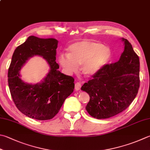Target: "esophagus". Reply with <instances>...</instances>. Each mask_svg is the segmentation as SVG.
Listing matches in <instances>:
<instances>
[{"label": "esophagus", "instance_id": "34e87169", "mask_svg": "<svg viewBox=\"0 0 150 150\" xmlns=\"http://www.w3.org/2000/svg\"><path fill=\"white\" fill-rule=\"evenodd\" d=\"M81 82H76L75 83V89L76 91H78V90H80L81 87Z\"/></svg>", "mask_w": 150, "mask_h": 150}]
</instances>
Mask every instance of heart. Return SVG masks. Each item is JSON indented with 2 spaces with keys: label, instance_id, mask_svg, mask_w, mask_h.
Wrapping results in <instances>:
<instances>
[{
  "label": "heart",
  "instance_id": "1",
  "mask_svg": "<svg viewBox=\"0 0 150 150\" xmlns=\"http://www.w3.org/2000/svg\"><path fill=\"white\" fill-rule=\"evenodd\" d=\"M69 53H62L59 62L68 74H72L81 66V72L87 77L94 76L108 63L111 51L98 42L83 41L69 47Z\"/></svg>",
  "mask_w": 150,
  "mask_h": 150
}]
</instances>
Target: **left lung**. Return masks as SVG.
Wrapping results in <instances>:
<instances>
[{"instance_id": "8db88e82", "label": "left lung", "mask_w": 150, "mask_h": 150, "mask_svg": "<svg viewBox=\"0 0 150 150\" xmlns=\"http://www.w3.org/2000/svg\"><path fill=\"white\" fill-rule=\"evenodd\" d=\"M122 41L125 47L120 60L106 64L81 88L89 95L86 110L97 119H106L122 112L139 89V57L127 39L122 38Z\"/></svg>"}]
</instances>
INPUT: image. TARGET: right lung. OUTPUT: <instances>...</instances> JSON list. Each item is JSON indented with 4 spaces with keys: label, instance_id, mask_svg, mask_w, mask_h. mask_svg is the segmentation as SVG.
Listing matches in <instances>:
<instances>
[{
    "label": "right lung",
    "instance_id": "add662e5",
    "mask_svg": "<svg viewBox=\"0 0 150 150\" xmlns=\"http://www.w3.org/2000/svg\"><path fill=\"white\" fill-rule=\"evenodd\" d=\"M54 38L30 36L17 47L8 69V81L14 104L23 114L37 120H51L59 112L66 98L74 89V79L58 70ZM40 55L47 61L50 70L42 83L29 84L19 78V70L30 57Z\"/></svg>",
    "mask_w": 150,
    "mask_h": 150
}]
</instances>
